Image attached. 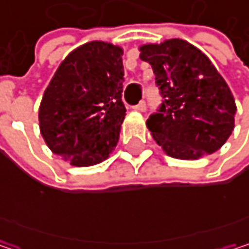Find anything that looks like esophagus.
<instances>
[{"instance_id":"1","label":"esophagus","mask_w":249,"mask_h":249,"mask_svg":"<svg viewBox=\"0 0 249 249\" xmlns=\"http://www.w3.org/2000/svg\"><path fill=\"white\" fill-rule=\"evenodd\" d=\"M134 109H135V111H140V112H144V111L147 109V104H145L144 101H141L138 105H135V107H134Z\"/></svg>"}]
</instances>
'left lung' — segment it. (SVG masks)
Segmentation results:
<instances>
[{
  "instance_id": "1",
  "label": "left lung",
  "mask_w": 249,
  "mask_h": 249,
  "mask_svg": "<svg viewBox=\"0 0 249 249\" xmlns=\"http://www.w3.org/2000/svg\"><path fill=\"white\" fill-rule=\"evenodd\" d=\"M163 102L147 120L153 138L173 159L196 160L219 150L233 131L235 99L216 68L193 44L172 38L140 47Z\"/></svg>"
}]
</instances>
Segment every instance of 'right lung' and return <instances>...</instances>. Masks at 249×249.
<instances>
[{
  "instance_id": "add662e5",
  "label": "right lung",
  "mask_w": 249,
  "mask_h": 249,
  "mask_svg": "<svg viewBox=\"0 0 249 249\" xmlns=\"http://www.w3.org/2000/svg\"><path fill=\"white\" fill-rule=\"evenodd\" d=\"M123 49L89 41L60 63L44 90L38 123L49 148L76 167L108 159L125 118Z\"/></svg>"
}]
</instances>
